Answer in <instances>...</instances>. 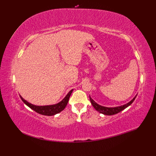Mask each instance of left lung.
Here are the masks:
<instances>
[{"label": "left lung", "instance_id": "8db88e82", "mask_svg": "<svg viewBox=\"0 0 156 156\" xmlns=\"http://www.w3.org/2000/svg\"><path fill=\"white\" fill-rule=\"evenodd\" d=\"M136 96H135L133 99L132 100H131L129 103H126V104L124 105H121V106H119V107H103L101 106L100 105L98 104L97 103H96L91 98L90 96V102L92 103V106L94 107V108H95V109L98 111L99 112L102 113V114L105 115H115L117 114V113L120 112V111H123L124 109H125L126 108H127L128 106H129L133 102V101L135 100V99L136 98Z\"/></svg>", "mask_w": 156, "mask_h": 156}]
</instances>
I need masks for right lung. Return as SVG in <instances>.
Returning a JSON list of instances; mask_svg holds the SVG:
<instances>
[{
	"label": "right lung",
	"mask_w": 156,
	"mask_h": 156,
	"mask_svg": "<svg viewBox=\"0 0 156 156\" xmlns=\"http://www.w3.org/2000/svg\"><path fill=\"white\" fill-rule=\"evenodd\" d=\"M73 89L71 90L66 95V96L62 101H60L58 103H56V104L51 105H45V106L34 105L29 103L25 100H24V99H23L20 95V96L22 100V101L24 102L28 107H29L31 109L34 110L36 112L39 113V114L42 115L53 116L56 114H58V113H59L60 112H61L64 109L66 106L68 104L69 97L73 92Z\"/></svg>",
	"instance_id": "obj_1"
}]
</instances>
